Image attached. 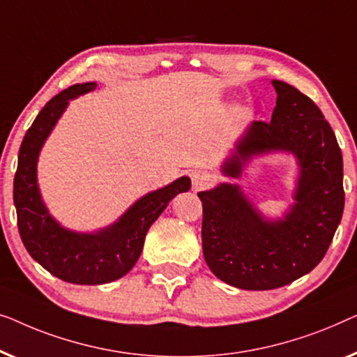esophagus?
<instances>
[{
  "label": "esophagus",
  "mask_w": 357,
  "mask_h": 357,
  "mask_svg": "<svg viewBox=\"0 0 357 357\" xmlns=\"http://www.w3.org/2000/svg\"><path fill=\"white\" fill-rule=\"evenodd\" d=\"M190 179H192L194 190H202L212 183V174H208L207 172H202V169H195V172L190 173Z\"/></svg>",
  "instance_id": "esophagus-1"
}]
</instances>
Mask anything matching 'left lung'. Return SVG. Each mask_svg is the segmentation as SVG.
<instances>
[{"instance_id": "8db88e82", "label": "left lung", "mask_w": 357, "mask_h": 357, "mask_svg": "<svg viewBox=\"0 0 357 357\" xmlns=\"http://www.w3.org/2000/svg\"><path fill=\"white\" fill-rule=\"evenodd\" d=\"M277 107L270 123L254 121L236 140L222 165L241 178L254 157L293 153L299 167L294 204L270 220L239 184L222 183L197 195L202 200V249L213 275L234 288L275 289L317 267L343 217V157L333 129L309 97L272 80Z\"/></svg>"}]
</instances>
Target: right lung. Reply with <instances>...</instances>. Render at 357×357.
Listing matches in <instances>:
<instances>
[{"label":"right lung","mask_w":357,"mask_h":357,"mask_svg":"<svg viewBox=\"0 0 357 357\" xmlns=\"http://www.w3.org/2000/svg\"><path fill=\"white\" fill-rule=\"evenodd\" d=\"M95 87V82L71 85L45 105L24 135L14 176L17 227L27 252L54 277L74 284H103L124 277L139 260L152 223L169 200L190 189V179L181 176L135 200L116 222L93 233L64 228L52 217L37 181L40 150L66 112L69 100Z\"/></svg>","instance_id":"add662e5"}]
</instances>
